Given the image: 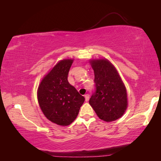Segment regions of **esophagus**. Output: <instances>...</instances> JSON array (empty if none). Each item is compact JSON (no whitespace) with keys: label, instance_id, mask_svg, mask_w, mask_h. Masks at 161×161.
Listing matches in <instances>:
<instances>
[{"label":"esophagus","instance_id":"esophagus-1","mask_svg":"<svg viewBox=\"0 0 161 161\" xmlns=\"http://www.w3.org/2000/svg\"><path fill=\"white\" fill-rule=\"evenodd\" d=\"M84 97H85V100H86V102H88V100H89V95L86 94V95H84Z\"/></svg>","mask_w":161,"mask_h":161}]
</instances>
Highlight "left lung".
<instances>
[{
    "instance_id": "obj_1",
    "label": "left lung",
    "mask_w": 161,
    "mask_h": 161,
    "mask_svg": "<svg viewBox=\"0 0 161 161\" xmlns=\"http://www.w3.org/2000/svg\"><path fill=\"white\" fill-rule=\"evenodd\" d=\"M95 74V91L89 104L97 115L106 122L121 118L127 108V94L117 70L106 59L90 61Z\"/></svg>"
}]
</instances>
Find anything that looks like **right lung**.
Wrapping results in <instances>:
<instances>
[{
    "instance_id": "1",
    "label": "right lung",
    "mask_w": 161,
    "mask_h": 161,
    "mask_svg": "<svg viewBox=\"0 0 161 161\" xmlns=\"http://www.w3.org/2000/svg\"><path fill=\"white\" fill-rule=\"evenodd\" d=\"M73 59L59 61L47 73L37 91V98L44 115L53 123L68 126L73 122L85 100L68 81Z\"/></svg>"
}]
</instances>
